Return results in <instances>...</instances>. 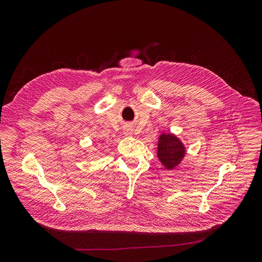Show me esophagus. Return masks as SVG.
I'll use <instances>...</instances> for the list:
<instances>
[{
  "mask_svg": "<svg viewBox=\"0 0 262 262\" xmlns=\"http://www.w3.org/2000/svg\"><path fill=\"white\" fill-rule=\"evenodd\" d=\"M123 133L125 134V136H131V134H132V130H131V129H125Z\"/></svg>",
  "mask_w": 262,
  "mask_h": 262,
  "instance_id": "esophagus-1",
  "label": "esophagus"
}]
</instances>
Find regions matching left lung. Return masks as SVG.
<instances>
[{"label":"left lung","mask_w":262,"mask_h":262,"mask_svg":"<svg viewBox=\"0 0 262 262\" xmlns=\"http://www.w3.org/2000/svg\"><path fill=\"white\" fill-rule=\"evenodd\" d=\"M185 155V147L173 134H163L160 138L157 156L166 168L172 169Z\"/></svg>","instance_id":"1"}]
</instances>
